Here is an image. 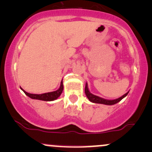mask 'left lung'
<instances>
[{
    "label": "left lung",
    "mask_w": 152,
    "mask_h": 152,
    "mask_svg": "<svg viewBox=\"0 0 152 152\" xmlns=\"http://www.w3.org/2000/svg\"><path fill=\"white\" fill-rule=\"evenodd\" d=\"M85 94H86L87 98L88 99V100L90 101L91 102L93 103H96V104H105V105H114L115 104H117L118 102H119L121 99H123L124 97H126L127 96V94H129V91L126 93L125 94H124L123 96L119 98L114 99V100H108V99H105L101 98V97L98 96L94 95L93 94H91L89 91L88 88V84L87 83H86V86H85Z\"/></svg>",
    "instance_id": "8db88e82"
}]
</instances>
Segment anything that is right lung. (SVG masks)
Returning <instances> with one entry per match:
<instances>
[{
    "label": "right lung",
    "instance_id": "add662e5",
    "mask_svg": "<svg viewBox=\"0 0 152 152\" xmlns=\"http://www.w3.org/2000/svg\"><path fill=\"white\" fill-rule=\"evenodd\" d=\"M21 90L24 93L26 94V96L30 97L31 99H37V100H41V101H46V102H51V101H54L57 99L61 96V94L63 92L64 90V85H63V80L61 81L60 87L58 90L52 92H48V93L41 94H30L24 91L22 88Z\"/></svg>",
    "mask_w": 152,
    "mask_h": 152
}]
</instances>
